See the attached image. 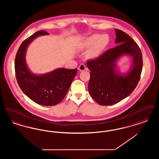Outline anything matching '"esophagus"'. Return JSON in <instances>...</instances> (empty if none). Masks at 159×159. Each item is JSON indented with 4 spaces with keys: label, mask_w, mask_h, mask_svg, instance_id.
Instances as JSON below:
<instances>
[{
    "label": "esophagus",
    "mask_w": 159,
    "mask_h": 159,
    "mask_svg": "<svg viewBox=\"0 0 159 159\" xmlns=\"http://www.w3.org/2000/svg\"><path fill=\"white\" fill-rule=\"evenodd\" d=\"M79 70L80 71H84V70H86V66H85L84 64H81L79 66Z\"/></svg>",
    "instance_id": "esophagus-1"
}]
</instances>
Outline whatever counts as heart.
I'll list each match as a JSON object with an SVG mask.
<instances>
[{
  "instance_id": "obj_1",
  "label": "heart",
  "mask_w": 159,
  "mask_h": 159,
  "mask_svg": "<svg viewBox=\"0 0 159 159\" xmlns=\"http://www.w3.org/2000/svg\"><path fill=\"white\" fill-rule=\"evenodd\" d=\"M110 43V37L108 34H95L86 38L82 44V49L89 48L88 56L92 58L99 57L104 52Z\"/></svg>"
}]
</instances>
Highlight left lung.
Here are the masks:
<instances>
[{"instance_id": "1", "label": "left lung", "mask_w": 159, "mask_h": 159, "mask_svg": "<svg viewBox=\"0 0 159 159\" xmlns=\"http://www.w3.org/2000/svg\"><path fill=\"white\" fill-rule=\"evenodd\" d=\"M115 31V42L119 45L86 63L91 71L88 90L101 106L113 105L128 97L139 82L143 69V55L137 43L124 31L116 29ZM125 54L132 56L133 62L131 70L121 75L115 71V62Z\"/></svg>"}]
</instances>
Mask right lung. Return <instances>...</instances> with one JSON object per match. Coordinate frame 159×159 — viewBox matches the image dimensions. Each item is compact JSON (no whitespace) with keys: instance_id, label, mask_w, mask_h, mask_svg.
I'll list each match as a JSON object with an SVG mask.
<instances>
[{"instance_id":"obj_1","label":"right lung","mask_w":159,"mask_h":159,"mask_svg":"<svg viewBox=\"0 0 159 159\" xmlns=\"http://www.w3.org/2000/svg\"><path fill=\"white\" fill-rule=\"evenodd\" d=\"M48 34L45 31H39L23 41L15 57V76L20 88L29 98L42 106H52L65 97L77 69L57 68L41 75H34L29 70L25 58L27 46L35 38Z\"/></svg>"}]
</instances>
